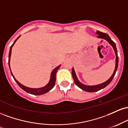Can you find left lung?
Returning <instances> with one entry per match:
<instances>
[{
    "label": "left lung",
    "mask_w": 128,
    "mask_h": 128,
    "mask_svg": "<svg viewBox=\"0 0 128 128\" xmlns=\"http://www.w3.org/2000/svg\"><path fill=\"white\" fill-rule=\"evenodd\" d=\"M96 34L98 35V36H97L98 38H103L104 40H106L112 46V47L113 48V49L114 50V52H115L116 54V67H115V69H114V71L113 74H112V76L108 80H106V82H105L100 84L99 85H96V86H86V85H84L83 84H82L81 82L79 81V80L77 78V76L76 75L75 72H74V68H72V76L73 78L74 79V82L75 83V84L78 87L80 88V89H82L84 91H86V92H98V91L104 88L105 87L108 86L109 84L111 82V80H112L113 78L115 76L116 72L117 70V67H118V55H117V49H116V44L111 39V38L110 37V36H108L107 34L104 33V32H100L99 30H97L96 32Z\"/></svg>",
    "instance_id": "1"
}]
</instances>
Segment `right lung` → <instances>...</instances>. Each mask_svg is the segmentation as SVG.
Here are the masks:
<instances>
[{
    "instance_id": "right-lung-1",
    "label": "right lung",
    "mask_w": 128,
    "mask_h": 128,
    "mask_svg": "<svg viewBox=\"0 0 128 128\" xmlns=\"http://www.w3.org/2000/svg\"><path fill=\"white\" fill-rule=\"evenodd\" d=\"M20 36H19L18 37L16 40L15 42H13L12 44L11 45V47H10V53H9V59H8L9 67H10V70H11V68H10V58H11L12 48L13 47V46H14V44H15L16 41H17V40L19 38V37H20ZM60 66H61V65L58 66V67H56L55 68H54V70H52V73H51L50 79L49 83H48L46 86H43V87H42V88H29V87H27V86H23V85L21 84L19 82L18 80H16V79L14 78V75H13L12 72H11V75L12 76L13 78H14V80H15V81L17 82V84L18 85V86H20L22 89H23V90L25 91L26 92H28V93H29V94H34V95H37V96H38V95L44 94L49 92L50 90H52L53 88H54V86H55V81H56V72H57V70L59 69Z\"/></svg>"
}]
</instances>
